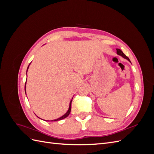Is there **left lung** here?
Returning a JSON list of instances; mask_svg holds the SVG:
<instances>
[{
  "label": "left lung",
  "mask_w": 154,
  "mask_h": 154,
  "mask_svg": "<svg viewBox=\"0 0 154 154\" xmlns=\"http://www.w3.org/2000/svg\"><path fill=\"white\" fill-rule=\"evenodd\" d=\"M117 54H119V55H120V56H122V57H123L124 58H126V59H127L129 62H130V59L127 57V56H126L123 52H122V51H121L120 49H117Z\"/></svg>",
  "instance_id": "left-lung-1"
}]
</instances>
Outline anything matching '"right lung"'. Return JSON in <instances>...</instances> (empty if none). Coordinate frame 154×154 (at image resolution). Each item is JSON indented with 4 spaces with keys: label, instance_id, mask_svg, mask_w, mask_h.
Masks as SVG:
<instances>
[{
    "label": "right lung",
    "instance_id": "obj_1",
    "mask_svg": "<svg viewBox=\"0 0 154 154\" xmlns=\"http://www.w3.org/2000/svg\"><path fill=\"white\" fill-rule=\"evenodd\" d=\"M28 67H29V66H28ZM28 67H27V69H28ZM25 89H26V86H25ZM71 103H72V100L71 101V102H70V105H69V109L68 111L67 112V113H66V114H64L63 116H62V117H60V118H58V119H54V120H53V121H51V122H56V121L62 120V119H64V118H67V116L69 115L70 112H71Z\"/></svg>",
    "mask_w": 154,
    "mask_h": 154
}]
</instances>
